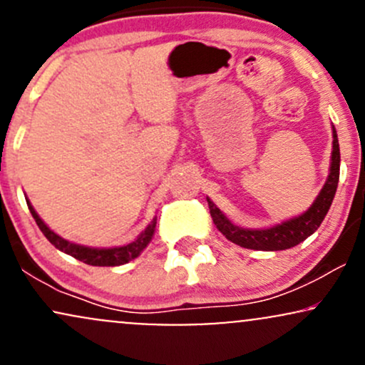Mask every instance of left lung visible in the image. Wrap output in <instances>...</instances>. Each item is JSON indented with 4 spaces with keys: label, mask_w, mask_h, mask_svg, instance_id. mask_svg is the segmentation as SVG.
<instances>
[{
    "label": "left lung",
    "mask_w": 365,
    "mask_h": 365,
    "mask_svg": "<svg viewBox=\"0 0 365 365\" xmlns=\"http://www.w3.org/2000/svg\"><path fill=\"white\" fill-rule=\"evenodd\" d=\"M338 178H340V144H338L336 130L333 127V153H331V168L324 187L321 188L319 195L314 200L312 206L300 216L283 221V223L262 230L240 228L233 225L223 212L215 206L211 199H207L209 211L215 221L216 228L233 244L254 250H284L299 245L309 235H312L328 215L331 202L336 194Z\"/></svg>",
    "instance_id": "8db88e82"
}]
</instances>
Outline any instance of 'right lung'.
Instances as JSON below:
<instances>
[{"label":"right lung","mask_w":365,"mask_h":365,"mask_svg":"<svg viewBox=\"0 0 365 365\" xmlns=\"http://www.w3.org/2000/svg\"><path fill=\"white\" fill-rule=\"evenodd\" d=\"M29 211H31L32 217L36 220L37 226H39L41 232L44 233V237L48 238L51 244L60 249L61 252L72 255V257L78 259V261L89 264V266H121V264H127L132 259L139 257L142 250L149 245V242L153 240L154 230H156V217L150 221V225H148V228L140 233L132 244L128 245H121V247H111V249H92V247H86V245H78V244H72V242L65 240L60 235L53 232V230L48 228V225L41 220L39 215L36 212V209L31 206V202L27 200Z\"/></svg>","instance_id":"add662e5"}]
</instances>
